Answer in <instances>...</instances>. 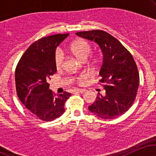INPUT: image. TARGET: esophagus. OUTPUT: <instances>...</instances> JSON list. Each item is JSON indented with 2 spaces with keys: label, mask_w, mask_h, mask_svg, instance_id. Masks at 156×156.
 <instances>
[{
  "label": "esophagus",
  "mask_w": 156,
  "mask_h": 156,
  "mask_svg": "<svg viewBox=\"0 0 156 156\" xmlns=\"http://www.w3.org/2000/svg\"><path fill=\"white\" fill-rule=\"evenodd\" d=\"M86 92V89H74L73 90V93H77V92H80V93H83Z\"/></svg>",
  "instance_id": "obj_1"
}]
</instances>
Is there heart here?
Returning a JSON list of instances; mask_svg holds the SVG:
<instances>
[{
	"instance_id": "b5f03b06",
	"label": "heart",
	"mask_w": 156,
	"mask_h": 156,
	"mask_svg": "<svg viewBox=\"0 0 156 156\" xmlns=\"http://www.w3.org/2000/svg\"><path fill=\"white\" fill-rule=\"evenodd\" d=\"M69 51L76 58L78 59L83 61L86 60L90 55L92 52V48L87 41L78 40L73 42L69 46ZM55 67L59 69L62 67L64 62V53L62 50L58 49L55 53ZM86 76L84 75H81L78 78H77V80L79 83H83L85 81Z\"/></svg>"
}]
</instances>
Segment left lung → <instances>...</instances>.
<instances>
[{
	"instance_id": "obj_1",
	"label": "left lung",
	"mask_w": 156,
	"mask_h": 156,
	"mask_svg": "<svg viewBox=\"0 0 156 156\" xmlns=\"http://www.w3.org/2000/svg\"><path fill=\"white\" fill-rule=\"evenodd\" d=\"M76 35L94 41L103 53L99 81L103 83L105 94L98 93L89 110L102 119L119 117L133 104L139 88V75L133 56L119 40L105 31H80Z\"/></svg>"
}]
</instances>
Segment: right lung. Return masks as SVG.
<instances>
[{
	"instance_id": "add662e5",
	"label": "right lung",
	"mask_w": 156,
	"mask_h": 156,
	"mask_svg": "<svg viewBox=\"0 0 156 156\" xmlns=\"http://www.w3.org/2000/svg\"><path fill=\"white\" fill-rule=\"evenodd\" d=\"M69 34L43 37L29 46L20 59L15 70L17 96L23 104L39 119L52 121L65 112L64 103L71 95L64 92L54 94L49 80L57 69L55 49Z\"/></svg>"
}]
</instances>
